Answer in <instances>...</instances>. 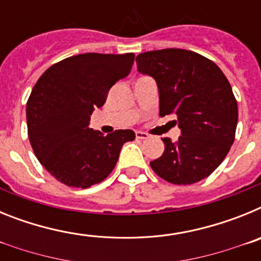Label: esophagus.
Wrapping results in <instances>:
<instances>
[{"instance_id": "obj_1", "label": "esophagus", "mask_w": 261, "mask_h": 261, "mask_svg": "<svg viewBox=\"0 0 261 261\" xmlns=\"http://www.w3.org/2000/svg\"><path fill=\"white\" fill-rule=\"evenodd\" d=\"M136 138H138V140H147L149 135L144 132H136Z\"/></svg>"}]
</instances>
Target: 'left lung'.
<instances>
[{"instance_id":"1","label":"left lung","mask_w":261,"mask_h":261,"mask_svg":"<svg viewBox=\"0 0 261 261\" xmlns=\"http://www.w3.org/2000/svg\"><path fill=\"white\" fill-rule=\"evenodd\" d=\"M137 69L159 90V115H175L181 136L163 138L165 151L153 171L177 186L208 177L229 153L238 123V105L229 81L212 60L177 48L140 53Z\"/></svg>"}]
</instances>
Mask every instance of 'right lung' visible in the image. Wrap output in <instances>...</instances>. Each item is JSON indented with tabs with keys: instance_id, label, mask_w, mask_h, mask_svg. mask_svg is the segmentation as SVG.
Wrapping results in <instances>:
<instances>
[{
	"instance_id": "obj_1",
	"label": "right lung",
	"mask_w": 261,
	"mask_h": 261,
	"mask_svg": "<svg viewBox=\"0 0 261 261\" xmlns=\"http://www.w3.org/2000/svg\"><path fill=\"white\" fill-rule=\"evenodd\" d=\"M135 53H84L53 64L27 100V130L44 168L68 187L89 188L116 166L121 147L135 132L105 136L89 128L90 115L105 105L110 89L130 73Z\"/></svg>"
}]
</instances>
